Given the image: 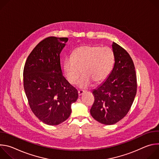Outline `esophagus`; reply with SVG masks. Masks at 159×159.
I'll return each instance as SVG.
<instances>
[{"label":"esophagus","instance_id":"obj_1","mask_svg":"<svg viewBox=\"0 0 159 159\" xmlns=\"http://www.w3.org/2000/svg\"><path fill=\"white\" fill-rule=\"evenodd\" d=\"M85 93V90H80L78 91V94H79V96H80L81 95H82L84 93Z\"/></svg>","mask_w":159,"mask_h":159}]
</instances>
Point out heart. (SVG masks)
<instances>
[{
  "label": "heart",
  "mask_w": 159,
  "mask_h": 159,
  "mask_svg": "<svg viewBox=\"0 0 159 159\" xmlns=\"http://www.w3.org/2000/svg\"><path fill=\"white\" fill-rule=\"evenodd\" d=\"M114 62V53L110 48L88 44L77 48L72 57L64 60L63 69L67 80L72 84L77 82L82 71L84 75L78 85L86 89L93 82L99 84L104 81L109 75Z\"/></svg>",
  "instance_id": "heart-1"
}]
</instances>
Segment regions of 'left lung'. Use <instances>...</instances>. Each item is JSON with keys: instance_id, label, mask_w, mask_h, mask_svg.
<instances>
[{"instance_id": "left-lung-1", "label": "left lung", "mask_w": 159, "mask_h": 159, "mask_svg": "<svg viewBox=\"0 0 159 159\" xmlns=\"http://www.w3.org/2000/svg\"><path fill=\"white\" fill-rule=\"evenodd\" d=\"M114 67L107 79L93 91L94 104L90 115L106 125L115 124L129 111L137 94V75L133 61L128 53L113 42Z\"/></svg>"}]
</instances>
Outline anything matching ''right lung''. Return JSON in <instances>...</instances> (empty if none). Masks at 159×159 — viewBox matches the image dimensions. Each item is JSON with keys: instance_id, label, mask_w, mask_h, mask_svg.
I'll use <instances>...</instances> for the list:
<instances>
[{"instance_id": "add662e5", "label": "right lung", "mask_w": 159, "mask_h": 159, "mask_svg": "<svg viewBox=\"0 0 159 159\" xmlns=\"http://www.w3.org/2000/svg\"><path fill=\"white\" fill-rule=\"evenodd\" d=\"M67 38L51 36L29 55L23 71L25 91L34 115L43 123L58 125L70 116L78 92L62 75L60 53Z\"/></svg>"}]
</instances>
